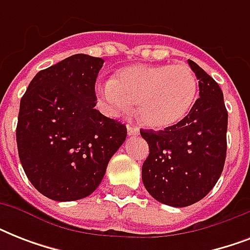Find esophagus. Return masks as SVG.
Here are the masks:
<instances>
[{
    "mask_svg": "<svg viewBox=\"0 0 250 250\" xmlns=\"http://www.w3.org/2000/svg\"><path fill=\"white\" fill-rule=\"evenodd\" d=\"M127 132H128L129 136H132V135H139V133H140V129L137 128L136 125H127Z\"/></svg>",
    "mask_w": 250,
    "mask_h": 250,
    "instance_id": "34e87169",
    "label": "esophagus"
}]
</instances>
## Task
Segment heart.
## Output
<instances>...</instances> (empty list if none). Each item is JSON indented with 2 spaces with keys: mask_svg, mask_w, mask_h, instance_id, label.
<instances>
[{
  "mask_svg": "<svg viewBox=\"0 0 250 250\" xmlns=\"http://www.w3.org/2000/svg\"><path fill=\"white\" fill-rule=\"evenodd\" d=\"M198 84L186 64H133L119 68L102 93L113 110L136 105L145 127L166 129L188 117L197 98Z\"/></svg>",
  "mask_w": 250,
  "mask_h": 250,
  "instance_id": "1",
  "label": "heart"
}]
</instances>
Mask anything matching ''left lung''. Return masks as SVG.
<instances>
[{"label": "left lung", "mask_w": 250, "mask_h": 250, "mask_svg": "<svg viewBox=\"0 0 250 250\" xmlns=\"http://www.w3.org/2000/svg\"><path fill=\"white\" fill-rule=\"evenodd\" d=\"M188 63L200 88L188 117L164 131H140L149 145L143 183L153 198L175 208L192 205L213 189L227 152L229 113L223 92L197 63Z\"/></svg>", "instance_id": "obj_1"}]
</instances>
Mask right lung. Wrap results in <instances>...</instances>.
Here are the masks:
<instances>
[{"instance_id": "obj_1", "label": "right lung", "mask_w": 250, "mask_h": 250, "mask_svg": "<svg viewBox=\"0 0 250 250\" xmlns=\"http://www.w3.org/2000/svg\"><path fill=\"white\" fill-rule=\"evenodd\" d=\"M104 60L75 54L41 70L23 94L17 125L19 160L40 193L75 201L93 193L127 136L94 109Z\"/></svg>"}]
</instances>
